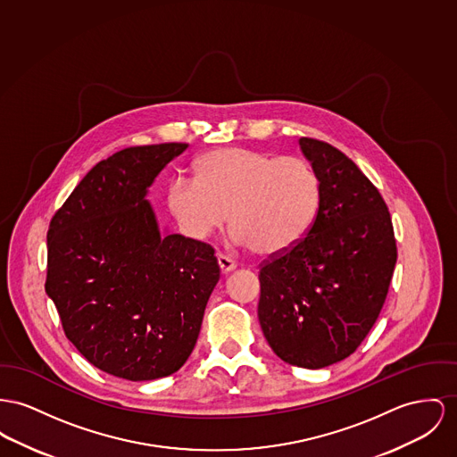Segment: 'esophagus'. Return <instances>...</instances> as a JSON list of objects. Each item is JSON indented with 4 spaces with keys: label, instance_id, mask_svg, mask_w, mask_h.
Here are the masks:
<instances>
[{
    "label": "esophagus",
    "instance_id": "34e87169",
    "mask_svg": "<svg viewBox=\"0 0 457 457\" xmlns=\"http://www.w3.org/2000/svg\"><path fill=\"white\" fill-rule=\"evenodd\" d=\"M218 265H220L221 274H230L237 267V263L234 260H230L228 256H223V254H218Z\"/></svg>",
    "mask_w": 457,
    "mask_h": 457
}]
</instances>
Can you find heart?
<instances>
[{
  "label": "heart",
  "mask_w": 457,
  "mask_h": 457,
  "mask_svg": "<svg viewBox=\"0 0 457 457\" xmlns=\"http://www.w3.org/2000/svg\"><path fill=\"white\" fill-rule=\"evenodd\" d=\"M320 201L313 168L298 157H275L243 147H225L194 162V182L177 180L168 208L183 236L208 241L227 214L236 243L275 258L308 234Z\"/></svg>",
  "instance_id": "1"
}]
</instances>
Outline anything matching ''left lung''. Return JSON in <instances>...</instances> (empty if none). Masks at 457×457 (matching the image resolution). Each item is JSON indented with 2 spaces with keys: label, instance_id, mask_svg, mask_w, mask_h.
Here are the masks:
<instances>
[{
  "label": "left lung",
  "instance_id": "obj_1",
  "mask_svg": "<svg viewBox=\"0 0 457 457\" xmlns=\"http://www.w3.org/2000/svg\"><path fill=\"white\" fill-rule=\"evenodd\" d=\"M320 183L306 237L260 270L258 319L275 355L322 369L352 355L379 317L396 263L390 212L359 166L300 138Z\"/></svg>",
  "mask_w": 457,
  "mask_h": 457
}]
</instances>
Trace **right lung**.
<instances>
[{"label":"right lung","mask_w":457,"mask_h":457,"mask_svg":"<svg viewBox=\"0 0 457 457\" xmlns=\"http://www.w3.org/2000/svg\"><path fill=\"white\" fill-rule=\"evenodd\" d=\"M188 144L129 147L100 161L50 221L46 295L69 341L128 381L190 357L220 267L212 245L161 230L147 199Z\"/></svg>","instance_id":"obj_1"}]
</instances>
